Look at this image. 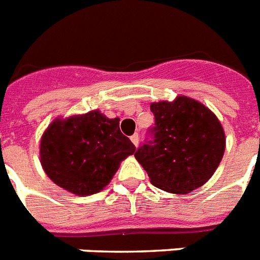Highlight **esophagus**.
<instances>
[{
  "instance_id": "obj_1",
  "label": "esophagus",
  "mask_w": 260,
  "mask_h": 260,
  "mask_svg": "<svg viewBox=\"0 0 260 260\" xmlns=\"http://www.w3.org/2000/svg\"><path fill=\"white\" fill-rule=\"evenodd\" d=\"M130 141H132V142L134 143L135 146H137V145H138V142H139V135L138 134L132 135V137H130Z\"/></svg>"
}]
</instances>
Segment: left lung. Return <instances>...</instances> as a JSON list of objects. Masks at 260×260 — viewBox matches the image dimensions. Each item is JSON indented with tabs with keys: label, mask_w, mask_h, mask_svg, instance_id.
Segmentation results:
<instances>
[{
	"label": "left lung",
	"mask_w": 260,
	"mask_h": 260,
	"mask_svg": "<svg viewBox=\"0 0 260 260\" xmlns=\"http://www.w3.org/2000/svg\"><path fill=\"white\" fill-rule=\"evenodd\" d=\"M155 123L134 156L151 183L165 191L187 194L209 181L224 154V132L205 105L178 96L151 104Z\"/></svg>",
	"instance_id": "1"
}]
</instances>
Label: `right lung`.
<instances>
[{
  "label": "right lung",
  "instance_id": "add662e5",
  "mask_svg": "<svg viewBox=\"0 0 260 260\" xmlns=\"http://www.w3.org/2000/svg\"><path fill=\"white\" fill-rule=\"evenodd\" d=\"M135 146L119 130V119L98 110L55 119L41 139L45 173L57 186L76 195L100 192Z\"/></svg>",
  "mask_w": 260,
  "mask_h": 260
}]
</instances>
